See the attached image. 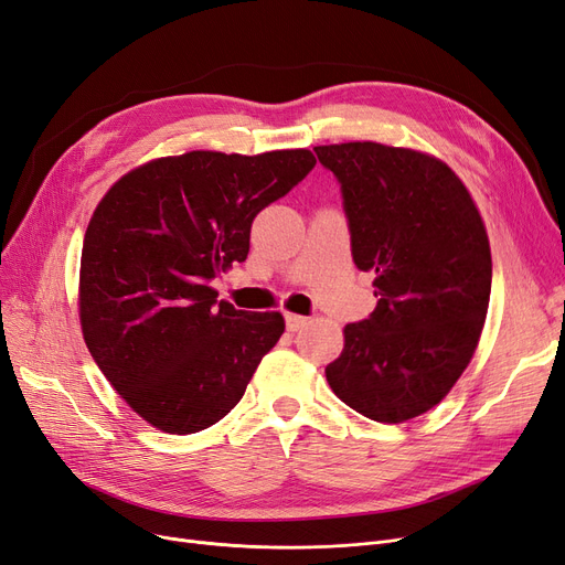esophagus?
Masks as SVG:
<instances>
[{"label": "esophagus", "mask_w": 565, "mask_h": 565, "mask_svg": "<svg viewBox=\"0 0 565 565\" xmlns=\"http://www.w3.org/2000/svg\"><path fill=\"white\" fill-rule=\"evenodd\" d=\"M307 326V319L305 317H300V315H286V328L290 330V332H296V330H300V328H305Z\"/></svg>", "instance_id": "esophagus-1"}]
</instances>
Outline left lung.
Masks as SVG:
<instances>
[{"mask_svg":"<svg viewBox=\"0 0 565 565\" xmlns=\"http://www.w3.org/2000/svg\"><path fill=\"white\" fill-rule=\"evenodd\" d=\"M342 183L351 256L374 271L377 307L344 326L326 380L380 424L414 419L454 388L482 335L491 246L482 214L447 162L377 141L317 146Z\"/></svg>","mask_w":565,"mask_h":565,"instance_id":"1","label":"left lung"}]
</instances>
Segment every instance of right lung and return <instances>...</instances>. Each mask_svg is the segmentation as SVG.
Returning a JSON list of instances; mask_svg holds the SVG:
<instances>
[{"mask_svg":"<svg viewBox=\"0 0 565 565\" xmlns=\"http://www.w3.org/2000/svg\"><path fill=\"white\" fill-rule=\"evenodd\" d=\"M307 149L188 151L122 174L81 250L78 319L104 377L146 424L191 435L221 422L286 328L209 286L244 263L258 212L302 181Z\"/></svg>","mask_w":565,"mask_h":565,"instance_id":"1","label":"right lung"}]
</instances>
